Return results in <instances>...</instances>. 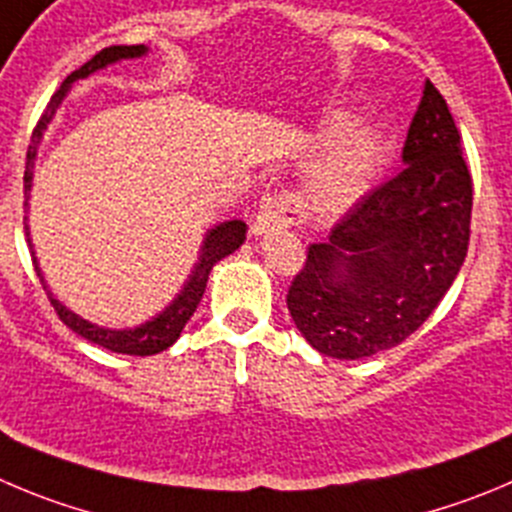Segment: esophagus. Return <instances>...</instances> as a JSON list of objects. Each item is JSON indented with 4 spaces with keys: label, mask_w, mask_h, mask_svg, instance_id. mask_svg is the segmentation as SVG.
I'll return each mask as SVG.
<instances>
[{
    "label": "esophagus",
    "mask_w": 512,
    "mask_h": 512,
    "mask_svg": "<svg viewBox=\"0 0 512 512\" xmlns=\"http://www.w3.org/2000/svg\"><path fill=\"white\" fill-rule=\"evenodd\" d=\"M303 222V212H300V202L295 194L285 189H272L262 197L260 212H257L255 222H252V234L275 232V229H288L293 224Z\"/></svg>",
    "instance_id": "1"
}]
</instances>
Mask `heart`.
<instances>
[{"label": "heart", "mask_w": 512, "mask_h": 512, "mask_svg": "<svg viewBox=\"0 0 512 512\" xmlns=\"http://www.w3.org/2000/svg\"><path fill=\"white\" fill-rule=\"evenodd\" d=\"M353 113L331 111L323 136L328 146L308 166L300 197L313 217L348 212L374 184L389 151V131L381 123L353 126Z\"/></svg>", "instance_id": "1"}]
</instances>
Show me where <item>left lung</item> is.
Returning <instances> with one entry per match:
<instances>
[{
    "mask_svg": "<svg viewBox=\"0 0 512 512\" xmlns=\"http://www.w3.org/2000/svg\"><path fill=\"white\" fill-rule=\"evenodd\" d=\"M401 164L328 240L308 247L288 290L298 331L331 358L356 361L399 346L432 315L465 262L472 179L455 118L429 80Z\"/></svg>",
    "mask_w": 512,
    "mask_h": 512,
    "instance_id": "left-lung-1",
    "label": "left lung"
}]
</instances>
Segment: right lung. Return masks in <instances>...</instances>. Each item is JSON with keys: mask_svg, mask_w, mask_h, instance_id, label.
I'll return each instance as SVG.
<instances>
[{"mask_svg": "<svg viewBox=\"0 0 512 512\" xmlns=\"http://www.w3.org/2000/svg\"><path fill=\"white\" fill-rule=\"evenodd\" d=\"M143 55H148L146 45L105 47V50H100L98 55L90 57L83 68H78L75 73H70L68 78H65V83L60 85V90H57V93L52 95L50 103H47V108H45V113H42L37 128L32 131V143H30V148H27V166H25V207H30V204H27V199H30L32 179H35L37 148H40V141H42V136H45L47 126H50V121L55 118L57 108L62 105V100H65L68 90L73 88L75 80L88 78V75L108 68V65H113V62L133 60V57H143ZM25 234H27V242H30V250H32L30 224H27V217H25ZM245 234H247V224L242 222V219H229V222H222V224H217V227L209 229V232L204 234L202 250H199V260L194 262V270H191V275L186 278L184 288L179 290V295H176V298L171 300V303L166 305L159 315H154L151 321L141 323V326H133V328H105V326H95V323L85 321L83 315H78L75 310H70L68 305H62L60 300L50 293L45 278H42L40 265H37L35 252H32V262H35L37 278H40L42 288L47 290V298H50L52 308H55V313L60 315V321L65 323L70 331H75L78 336H83L85 341L98 343V346L108 348V351H113V353H128V356H154V353L166 351L171 343H176V338H179L181 331H184L186 321H189L191 315H194L199 300H202L212 267L217 265L222 257L232 255L234 250H240L242 242H245Z\"/></svg>", "mask_w": 512, "mask_h": 512, "instance_id": "1", "label": "right lung"}]
</instances>
